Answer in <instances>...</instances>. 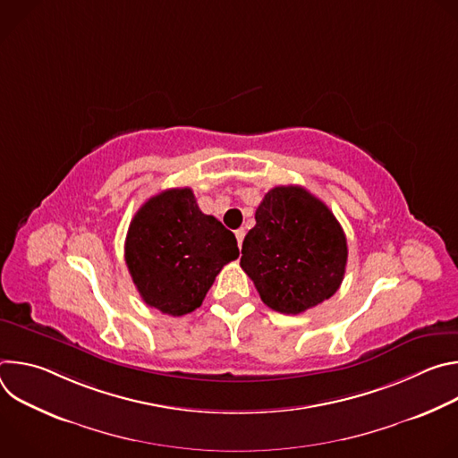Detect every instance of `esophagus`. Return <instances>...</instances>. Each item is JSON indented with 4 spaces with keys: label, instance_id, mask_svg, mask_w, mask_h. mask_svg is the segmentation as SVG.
I'll return each mask as SVG.
<instances>
[{
    "label": "esophagus",
    "instance_id": "1",
    "mask_svg": "<svg viewBox=\"0 0 458 458\" xmlns=\"http://www.w3.org/2000/svg\"><path fill=\"white\" fill-rule=\"evenodd\" d=\"M244 235H246L244 228H239V230H235V237H237V244H239V248L242 246V239H244Z\"/></svg>",
    "mask_w": 458,
    "mask_h": 458
}]
</instances>
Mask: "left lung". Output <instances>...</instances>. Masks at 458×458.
<instances>
[{
  "instance_id": "obj_1",
  "label": "left lung",
  "mask_w": 458,
  "mask_h": 458,
  "mask_svg": "<svg viewBox=\"0 0 458 458\" xmlns=\"http://www.w3.org/2000/svg\"><path fill=\"white\" fill-rule=\"evenodd\" d=\"M241 253V268L263 302L297 315L339 290L348 244L332 210L306 188L288 184L260 201Z\"/></svg>"
}]
</instances>
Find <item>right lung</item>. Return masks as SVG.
<instances>
[{
  "instance_id": "1",
  "label": "right lung",
  "mask_w": 458,
  "mask_h": 458,
  "mask_svg": "<svg viewBox=\"0 0 458 458\" xmlns=\"http://www.w3.org/2000/svg\"><path fill=\"white\" fill-rule=\"evenodd\" d=\"M237 257L235 235L199 210L190 188L150 198L124 241V260L140 295L174 317L198 310L221 268Z\"/></svg>"
}]
</instances>
